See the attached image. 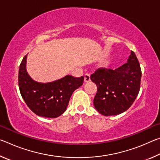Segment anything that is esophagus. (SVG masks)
I'll list each match as a JSON object with an SVG mask.
<instances>
[{"label":"esophagus","instance_id":"esophagus-1","mask_svg":"<svg viewBox=\"0 0 160 160\" xmlns=\"http://www.w3.org/2000/svg\"><path fill=\"white\" fill-rule=\"evenodd\" d=\"M84 81H85V82H90V74L86 73L85 75V76H84Z\"/></svg>","mask_w":160,"mask_h":160}]
</instances>
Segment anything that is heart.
<instances>
[{"label": "heart", "mask_w": 160, "mask_h": 160, "mask_svg": "<svg viewBox=\"0 0 160 160\" xmlns=\"http://www.w3.org/2000/svg\"><path fill=\"white\" fill-rule=\"evenodd\" d=\"M106 66H107V67L108 66V64H106Z\"/></svg>", "instance_id": "b5f03b06"}]
</instances>
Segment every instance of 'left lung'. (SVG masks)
Masks as SVG:
<instances>
[{
  "label": "left lung",
  "instance_id": "8db88e82",
  "mask_svg": "<svg viewBox=\"0 0 160 160\" xmlns=\"http://www.w3.org/2000/svg\"><path fill=\"white\" fill-rule=\"evenodd\" d=\"M141 75L139 61L133 51L127 63L118 68L97 70L90 77L97 87L94 99L95 109L106 116L126 112L139 93Z\"/></svg>",
  "mask_w": 160,
  "mask_h": 160
}]
</instances>
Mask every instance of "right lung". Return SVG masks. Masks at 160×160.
<instances>
[{"instance_id":"obj_1","label":"right lung","mask_w":160,"mask_h":160,"mask_svg":"<svg viewBox=\"0 0 160 160\" xmlns=\"http://www.w3.org/2000/svg\"><path fill=\"white\" fill-rule=\"evenodd\" d=\"M26 55L19 68V88L24 101L35 114L57 118L66 112L72 94L82 85L84 77L66 75L60 80L42 83L34 80L27 71Z\"/></svg>"}]
</instances>
